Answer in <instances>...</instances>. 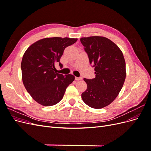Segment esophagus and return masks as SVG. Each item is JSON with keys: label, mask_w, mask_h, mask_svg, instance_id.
I'll list each match as a JSON object with an SVG mask.
<instances>
[{"label": "esophagus", "mask_w": 151, "mask_h": 151, "mask_svg": "<svg viewBox=\"0 0 151 151\" xmlns=\"http://www.w3.org/2000/svg\"><path fill=\"white\" fill-rule=\"evenodd\" d=\"M76 81H80V80H82L83 79V78H82L81 77H76Z\"/></svg>", "instance_id": "34e87169"}]
</instances>
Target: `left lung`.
Instances as JSON below:
<instances>
[{"mask_svg": "<svg viewBox=\"0 0 151 151\" xmlns=\"http://www.w3.org/2000/svg\"><path fill=\"white\" fill-rule=\"evenodd\" d=\"M80 40L96 74L94 79H84L88 88L82 99L91 108H104L114 101L124 84V57L117 45L105 37L90 36Z\"/></svg>", "mask_w": 151, "mask_h": 151, "instance_id": "8db88e82", "label": "left lung"}]
</instances>
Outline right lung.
Wrapping results in <instances>:
<instances>
[{
	"label": "right lung",
	"instance_id": "right-lung-1",
	"mask_svg": "<svg viewBox=\"0 0 151 151\" xmlns=\"http://www.w3.org/2000/svg\"><path fill=\"white\" fill-rule=\"evenodd\" d=\"M77 38H47L35 42L27 49L22 59V79L26 89L39 104L53 106L63 98L65 90L75 79L72 74L63 76L56 72L65 48Z\"/></svg>",
	"mask_w": 151,
	"mask_h": 151
}]
</instances>
